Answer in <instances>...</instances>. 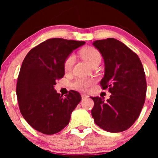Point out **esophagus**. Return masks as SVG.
<instances>
[{"label":"esophagus","mask_w":158,"mask_h":158,"mask_svg":"<svg viewBox=\"0 0 158 158\" xmlns=\"http://www.w3.org/2000/svg\"><path fill=\"white\" fill-rule=\"evenodd\" d=\"M88 97L87 95H85V94H81V99H87Z\"/></svg>","instance_id":"esophagus-1"}]
</instances>
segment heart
<instances>
[{"mask_svg": "<svg viewBox=\"0 0 158 158\" xmlns=\"http://www.w3.org/2000/svg\"><path fill=\"white\" fill-rule=\"evenodd\" d=\"M81 55L85 60L88 62V64L93 66L97 61L101 60V55L99 52L93 47H86L81 50ZM76 58L73 54H70L64 62V69L66 73H69L72 70L73 66L75 63ZM94 82V79H77L71 83L72 87L75 89L86 91L89 89L90 86Z\"/></svg>", "mask_w": 158, "mask_h": 158, "instance_id": "b5f03b06", "label": "heart"}]
</instances>
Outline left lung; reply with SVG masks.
Listing matches in <instances>:
<instances>
[{"label":"left lung","mask_w":158,"mask_h":158,"mask_svg":"<svg viewBox=\"0 0 158 158\" xmlns=\"http://www.w3.org/2000/svg\"><path fill=\"white\" fill-rule=\"evenodd\" d=\"M93 45L102 54L105 75L100 81L102 89L108 88L110 99L91 97L94 122L112 133L129 128L138 118L146 94L144 69L138 56L115 39L97 40Z\"/></svg>","instance_id":"left-lung-1"}]
</instances>
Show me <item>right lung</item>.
<instances>
[{
	"label": "right lung",
	"mask_w": 158,
	"mask_h": 158,
	"mask_svg": "<svg viewBox=\"0 0 158 158\" xmlns=\"http://www.w3.org/2000/svg\"><path fill=\"white\" fill-rule=\"evenodd\" d=\"M85 43L59 38L48 39L32 48L23 59L16 94L23 117L36 131L54 135L70 122L81 95L70 90L63 98L54 85L64 77L66 58Z\"/></svg>",
	"instance_id": "add662e5"
}]
</instances>
